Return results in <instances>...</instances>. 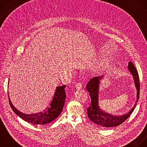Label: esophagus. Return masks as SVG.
<instances>
[{
    "label": "esophagus",
    "mask_w": 147,
    "mask_h": 147,
    "mask_svg": "<svg viewBox=\"0 0 147 147\" xmlns=\"http://www.w3.org/2000/svg\"><path fill=\"white\" fill-rule=\"evenodd\" d=\"M76 87L77 89H81L82 87V84L81 82H78L76 83Z\"/></svg>",
    "instance_id": "esophagus-1"
}]
</instances>
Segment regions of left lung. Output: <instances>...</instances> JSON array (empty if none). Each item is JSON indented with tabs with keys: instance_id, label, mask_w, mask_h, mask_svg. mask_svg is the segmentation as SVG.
<instances>
[{
	"instance_id": "obj_1",
	"label": "left lung",
	"mask_w": 147,
	"mask_h": 147,
	"mask_svg": "<svg viewBox=\"0 0 147 147\" xmlns=\"http://www.w3.org/2000/svg\"><path fill=\"white\" fill-rule=\"evenodd\" d=\"M128 68L134 77L135 84L137 90V100L133 108L128 113L121 116H115L103 112L99 107V84L100 79L102 77L92 78L88 81L86 86V88L89 92L91 99V104L87 109V114L89 119L92 122L97 124L103 127H116L124 122V121L126 120L133 113L136 107L137 103L140 97V84L139 82L138 72L131 61L129 62Z\"/></svg>"
}]
</instances>
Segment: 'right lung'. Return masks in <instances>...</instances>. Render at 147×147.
<instances>
[{
  "instance_id": "add662e5",
  "label": "right lung",
  "mask_w": 147,
  "mask_h": 147,
  "mask_svg": "<svg viewBox=\"0 0 147 147\" xmlns=\"http://www.w3.org/2000/svg\"><path fill=\"white\" fill-rule=\"evenodd\" d=\"M66 86V85H63L56 87L53 98L49 106L43 112L30 115H26L20 112L13 106L11 102L8 92L10 107L17 115L27 122L33 124L34 125H40L49 123L55 120L60 115L63 108L66 98V92L65 90Z\"/></svg>"
}]
</instances>
